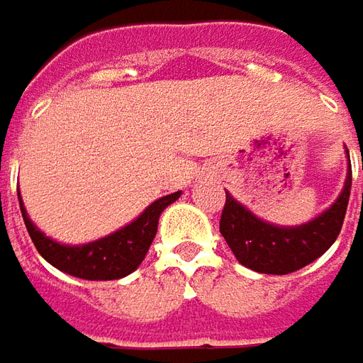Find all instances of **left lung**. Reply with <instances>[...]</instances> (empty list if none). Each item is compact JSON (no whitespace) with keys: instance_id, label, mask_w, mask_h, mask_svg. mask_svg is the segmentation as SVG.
I'll use <instances>...</instances> for the list:
<instances>
[{"instance_id":"obj_1","label":"left lung","mask_w":363,"mask_h":363,"mask_svg":"<svg viewBox=\"0 0 363 363\" xmlns=\"http://www.w3.org/2000/svg\"><path fill=\"white\" fill-rule=\"evenodd\" d=\"M363 167V164H362ZM352 189V164L340 198L308 223L296 228L274 225L255 218L225 191L220 232L235 259L259 274H291L323 255L340 235Z\"/></svg>"}]
</instances>
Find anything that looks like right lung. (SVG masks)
<instances>
[{"instance_id":"1","label":"right lung","mask_w":363,"mask_h":363,"mask_svg":"<svg viewBox=\"0 0 363 363\" xmlns=\"http://www.w3.org/2000/svg\"><path fill=\"white\" fill-rule=\"evenodd\" d=\"M179 196L182 191L155 199L150 208L143 210L140 218H135L121 230L109 233L106 238H99L96 242L84 245H63L43 235L33 225V221L29 220L28 211L23 208L21 194L17 191L19 208H21V216L26 221L29 238L41 257L50 262L53 267H57L60 272H65L75 278L91 279V281L125 278L133 269H138L155 238L162 211L169 203H174Z\"/></svg>"}]
</instances>
